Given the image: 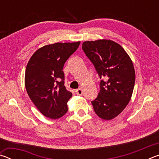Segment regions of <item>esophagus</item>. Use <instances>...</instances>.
<instances>
[{
	"instance_id": "esophagus-1",
	"label": "esophagus",
	"mask_w": 159,
	"mask_h": 159,
	"mask_svg": "<svg viewBox=\"0 0 159 159\" xmlns=\"http://www.w3.org/2000/svg\"><path fill=\"white\" fill-rule=\"evenodd\" d=\"M75 92H76V93L77 94V95H83V90H82V88H79V89L76 90V91H75Z\"/></svg>"
}]
</instances>
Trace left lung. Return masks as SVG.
I'll list each match as a JSON object with an SVG mask.
<instances>
[{
  "instance_id": "8db88e82",
  "label": "left lung",
  "mask_w": 159,
  "mask_h": 159,
  "mask_svg": "<svg viewBox=\"0 0 159 159\" xmlns=\"http://www.w3.org/2000/svg\"><path fill=\"white\" fill-rule=\"evenodd\" d=\"M82 49L93 64L100 79V91L91 102L99 118L111 120L125 108L135 81L133 61L119 44L111 40L83 43Z\"/></svg>"
}]
</instances>
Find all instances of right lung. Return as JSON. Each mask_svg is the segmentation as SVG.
I'll use <instances>...</instances> for the list:
<instances>
[{"label": "right lung", "mask_w": 159, "mask_h": 159, "mask_svg": "<svg viewBox=\"0 0 159 159\" xmlns=\"http://www.w3.org/2000/svg\"><path fill=\"white\" fill-rule=\"evenodd\" d=\"M79 45L80 41L45 45L34 53L26 66V92L41 114L51 119L60 118L68 111L72 93L64 86L62 69Z\"/></svg>", "instance_id": "add662e5"}]
</instances>
